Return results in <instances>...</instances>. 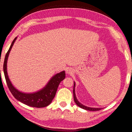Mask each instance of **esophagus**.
Listing matches in <instances>:
<instances>
[{
	"label": "esophagus",
	"mask_w": 132,
	"mask_h": 132,
	"mask_svg": "<svg viewBox=\"0 0 132 132\" xmlns=\"http://www.w3.org/2000/svg\"><path fill=\"white\" fill-rule=\"evenodd\" d=\"M67 73L68 74V75H71V74L73 73V70L70 68H68L67 70Z\"/></svg>",
	"instance_id": "obj_1"
}]
</instances>
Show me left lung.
Listing matches in <instances>:
<instances>
[{"label":"left lung","mask_w":132,"mask_h":132,"mask_svg":"<svg viewBox=\"0 0 132 132\" xmlns=\"http://www.w3.org/2000/svg\"><path fill=\"white\" fill-rule=\"evenodd\" d=\"M73 97H74V100H75V102H76V104H77V105H78L79 107H80L82 109H85V110H89V111H98L100 110L101 109H102V108H89V107H87L86 106L83 105V104H81L80 102L78 101V100L77 99L76 96L75 94V82H74V87H73Z\"/></svg>","instance_id":"1"}]
</instances>
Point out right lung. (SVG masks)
I'll return each instance as SVG.
<instances>
[{
    "instance_id": "add662e5",
    "label": "right lung",
    "mask_w": 132,
    "mask_h": 132,
    "mask_svg": "<svg viewBox=\"0 0 132 132\" xmlns=\"http://www.w3.org/2000/svg\"><path fill=\"white\" fill-rule=\"evenodd\" d=\"M16 39H17V37H15L12 41L11 45L9 47L8 52L6 54L4 65H3V70H4L5 78L8 88L13 96L22 103L31 107L37 108L46 107L50 105L52 102L53 98L55 97L57 87H58L60 82H62L65 78V71H62L56 74L51 78L45 87H44L43 89L37 92L27 94V93L19 91L12 84L8 77L7 69L8 57Z\"/></svg>"
}]
</instances>
